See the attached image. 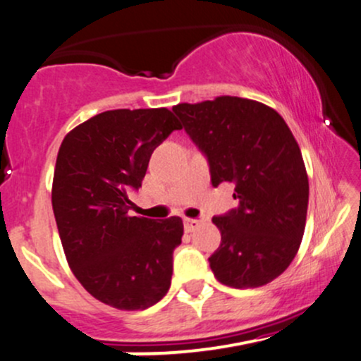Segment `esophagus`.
<instances>
[{
    "label": "esophagus",
    "mask_w": 361,
    "mask_h": 361,
    "mask_svg": "<svg viewBox=\"0 0 361 361\" xmlns=\"http://www.w3.org/2000/svg\"><path fill=\"white\" fill-rule=\"evenodd\" d=\"M185 230L186 232H193V230H197L200 227V220L197 219H185Z\"/></svg>",
    "instance_id": "esophagus-1"
}]
</instances>
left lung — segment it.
Returning <instances> with one entry per match:
<instances>
[{
  "instance_id": "left-lung-1",
  "label": "left lung",
  "mask_w": 361,
  "mask_h": 361,
  "mask_svg": "<svg viewBox=\"0 0 361 361\" xmlns=\"http://www.w3.org/2000/svg\"><path fill=\"white\" fill-rule=\"evenodd\" d=\"M173 112L207 158L212 185H235L237 208L212 219L222 233L208 257L215 277L235 289L274 281L296 257L310 198L301 149L286 121L264 104L230 95L178 104Z\"/></svg>"
}]
</instances>
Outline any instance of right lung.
I'll return each mask as SVG.
<instances>
[{"mask_svg": "<svg viewBox=\"0 0 361 361\" xmlns=\"http://www.w3.org/2000/svg\"><path fill=\"white\" fill-rule=\"evenodd\" d=\"M181 124L171 111L116 109L63 137L51 207L65 255L87 293L117 310L156 305L171 286L180 216H129L151 154Z\"/></svg>", "mask_w": 361, "mask_h": 361, "instance_id": "obj_1", "label": "right lung"}]
</instances>
